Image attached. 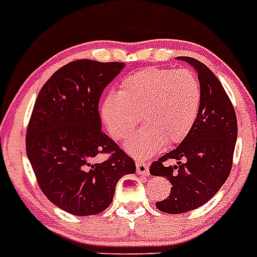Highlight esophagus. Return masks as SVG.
Instances as JSON below:
<instances>
[{
    "label": "esophagus",
    "instance_id": "1",
    "mask_svg": "<svg viewBox=\"0 0 257 257\" xmlns=\"http://www.w3.org/2000/svg\"><path fill=\"white\" fill-rule=\"evenodd\" d=\"M136 172L143 176H148L149 175V165L143 161H136Z\"/></svg>",
    "mask_w": 257,
    "mask_h": 257
}]
</instances>
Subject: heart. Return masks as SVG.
<instances>
[{
  "instance_id": "heart-1",
  "label": "heart",
  "mask_w": 257,
  "mask_h": 257,
  "mask_svg": "<svg viewBox=\"0 0 257 257\" xmlns=\"http://www.w3.org/2000/svg\"><path fill=\"white\" fill-rule=\"evenodd\" d=\"M202 91L189 69L145 68L122 79L119 92H109L101 103V119L114 140H124L142 114L144 127L126 143V151L147 158L163 144H179L198 117Z\"/></svg>"
}]
</instances>
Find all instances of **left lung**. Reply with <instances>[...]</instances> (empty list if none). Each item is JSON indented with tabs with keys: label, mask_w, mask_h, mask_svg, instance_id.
I'll return each mask as SVG.
<instances>
[{
	"label": "left lung",
	"mask_w": 257,
	"mask_h": 257,
	"mask_svg": "<svg viewBox=\"0 0 257 257\" xmlns=\"http://www.w3.org/2000/svg\"><path fill=\"white\" fill-rule=\"evenodd\" d=\"M179 59L197 70L202 99L196 123L187 138L149 169L152 175L167 178L172 184L169 197L156 203L166 213L196 210L219 192L230 174L238 131L234 106L212 70L194 58ZM169 159L178 162L166 165Z\"/></svg>",
	"instance_id": "left-lung-1"
}]
</instances>
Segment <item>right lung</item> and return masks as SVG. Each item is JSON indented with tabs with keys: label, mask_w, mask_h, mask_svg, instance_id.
Here are the masks:
<instances>
[{
	"label": "right lung",
	"mask_w": 257,
	"mask_h": 257,
	"mask_svg": "<svg viewBox=\"0 0 257 257\" xmlns=\"http://www.w3.org/2000/svg\"><path fill=\"white\" fill-rule=\"evenodd\" d=\"M123 63L81 59L61 67L41 88L27 128V156L50 202L77 216L100 213L118 180L136 166L101 131L99 100ZM99 154L109 157L93 162Z\"/></svg>",
	"instance_id": "add662e5"
}]
</instances>
